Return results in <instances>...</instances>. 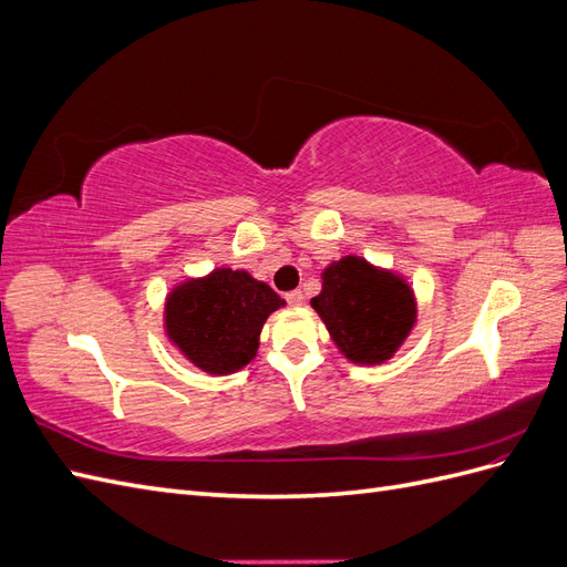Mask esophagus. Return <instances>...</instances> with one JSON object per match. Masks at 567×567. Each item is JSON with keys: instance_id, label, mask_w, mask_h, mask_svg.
Instances as JSON below:
<instances>
[{"instance_id": "obj_1", "label": "esophagus", "mask_w": 567, "mask_h": 567, "mask_svg": "<svg viewBox=\"0 0 567 567\" xmlns=\"http://www.w3.org/2000/svg\"><path fill=\"white\" fill-rule=\"evenodd\" d=\"M286 300H288L290 307H300L305 302L302 290H290V293H286Z\"/></svg>"}]
</instances>
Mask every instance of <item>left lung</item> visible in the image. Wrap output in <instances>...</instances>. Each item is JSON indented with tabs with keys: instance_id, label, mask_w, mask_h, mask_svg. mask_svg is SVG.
<instances>
[{
	"instance_id": "left-lung-1",
	"label": "left lung",
	"mask_w": 567,
	"mask_h": 567,
	"mask_svg": "<svg viewBox=\"0 0 567 567\" xmlns=\"http://www.w3.org/2000/svg\"><path fill=\"white\" fill-rule=\"evenodd\" d=\"M340 354L373 367L394 357L416 323L414 288L402 274L346 255L321 271V293L310 300Z\"/></svg>"
}]
</instances>
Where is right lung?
<instances>
[{
    "instance_id": "add662e5",
    "label": "right lung",
    "mask_w": 567,
    "mask_h": 567,
    "mask_svg": "<svg viewBox=\"0 0 567 567\" xmlns=\"http://www.w3.org/2000/svg\"><path fill=\"white\" fill-rule=\"evenodd\" d=\"M284 305L246 269L217 267L169 290L163 326L167 340L194 367L227 375L252 362L267 317Z\"/></svg>"
}]
</instances>
